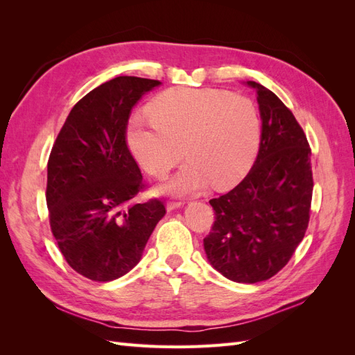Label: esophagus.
<instances>
[{
    "instance_id": "1",
    "label": "esophagus",
    "mask_w": 355,
    "mask_h": 355,
    "mask_svg": "<svg viewBox=\"0 0 355 355\" xmlns=\"http://www.w3.org/2000/svg\"><path fill=\"white\" fill-rule=\"evenodd\" d=\"M182 206V201H168L167 202V211H173Z\"/></svg>"
}]
</instances>
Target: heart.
I'll return each instance as SVG.
<instances>
[{"instance_id": "heart-1", "label": "heart", "mask_w": 355, "mask_h": 355, "mask_svg": "<svg viewBox=\"0 0 355 355\" xmlns=\"http://www.w3.org/2000/svg\"><path fill=\"white\" fill-rule=\"evenodd\" d=\"M146 114L151 123L133 120L128 125V146L146 173L157 179L166 178L185 154L188 163L164 188L173 194L196 192L207 182L214 188L235 185L259 148V112L241 94L170 89L151 101Z\"/></svg>"}]
</instances>
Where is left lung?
Returning a JSON list of instances; mask_svg holds the SVG:
<instances>
[{
	"mask_svg": "<svg viewBox=\"0 0 355 355\" xmlns=\"http://www.w3.org/2000/svg\"><path fill=\"white\" fill-rule=\"evenodd\" d=\"M262 118L259 153L247 176L211 198L214 222L204 250L214 270L237 283L275 275L302 241L313 200L311 148L287 106L254 81Z\"/></svg>",
	"mask_w": 355,
	"mask_h": 355,
	"instance_id": "8db88e82",
	"label": "left lung"
}]
</instances>
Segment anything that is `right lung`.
<instances>
[{
    "label": "right lung",
    "mask_w": 355,
    "mask_h": 355,
    "mask_svg": "<svg viewBox=\"0 0 355 355\" xmlns=\"http://www.w3.org/2000/svg\"><path fill=\"white\" fill-rule=\"evenodd\" d=\"M161 83L116 77L75 103L47 164L50 228L73 271L112 282L141 261L164 202H137L144 178L125 135L132 108Z\"/></svg>",
    "instance_id": "add662e5"
}]
</instances>
